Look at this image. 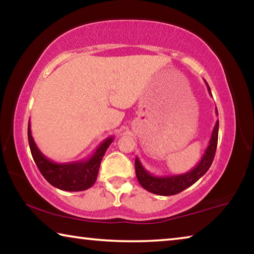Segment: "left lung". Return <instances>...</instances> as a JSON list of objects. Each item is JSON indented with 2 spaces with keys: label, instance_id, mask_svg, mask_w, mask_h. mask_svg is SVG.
I'll use <instances>...</instances> for the list:
<instances>
[{
  "label": "left lung",
  "instance_id": "1",
  "mask_svg": "<svg viewBox=\"0 0 254 254\" xmlns=\"http://www.w3.org/2000/svg\"><path fill=\"white\" fill-rule=\"evenodd\" d=\"M205 84L207 86V91L209 95L212 96V92L205 80ZM215 113L218 115L217 109L215 110ZM217 139H218V121L215 123V127L213 128L212 135H210L209 142L207 148H206L205 152L201 157L200 161L197 163L196 167H194L188 173L180 174V175H168V176H154L150 174L149 171L144 168L142 163L140 162L139 158H135V175L137 178V182L140 183L145 190H148L152 194L161 195V196H171L179 194L180 191L185 190V189L190 187L194 185L197 180H198L201 176L206 174V171L209 169L210 165L214 160L215 151H216L217 147Z\"/></svg>",
  "mask_w": 254,
  "mask_h": 254
}]
</instances>
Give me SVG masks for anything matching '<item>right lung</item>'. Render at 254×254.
Returning a JSON list of instances; mask_svg holds the SVG:
<instances>
[{
  "label": "right lung",
  "mask_w": 254,
  "mask_h": 254,
  "mask_svg": "<svg viewBox=\"0 0 254 254\" xmlns=\"http://www.w3.org/2000/svg\"><path fill=\"white\" fill-rule=\"evenodd\" d=\"M28 140L33 160L47 182L62 190L81 191L95 184L102 159L107 148L113 142L114 137H106L91 157L71 162H55L40 151L31 134L30 120L28 124Z\"/></svg>",
  "instance_id": "right-lung-1"
}]
</instances>
